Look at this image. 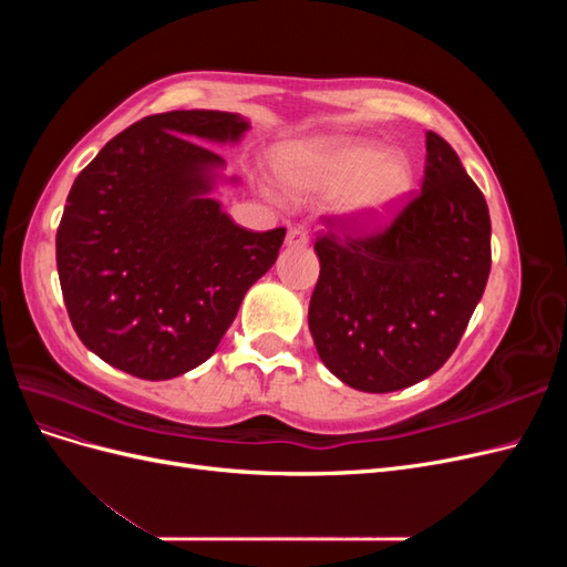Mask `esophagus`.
<instances>
[{
  "label": "esophagus",
  "mask_w": 567,
  "mask_h": 567,
  "mask_svg": "<svg viewBox=\"0 0 567 567\" xmlns=\"http://www.w3.org/2000/svg\"><path fill=\"white\" fill-rule=\"evenodd\" d=\"M310 244V236H307L305 227H290L286 234V246L288 248H305Z\"/></svg>",
  "instance_id": "34e87169"
}]
</instances>
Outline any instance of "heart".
Wrapping results in <instances>:
<instances>
[{
	"mask_svg": "<svg viewBox=\"0 0 567 567\" xmlns=\"http://www.w3.org/2000/svg\"><path fill=\"white\" fill-rule=\"evenodd\" d=\"M279 173L298 196L340 192L336 210L359 225L385 219L414 184V167L402 151L369 140L300 144L281 158Z\"/></svg>",
	"mask_w": 567,
	"mask_h": 567,
	"instance_id": "1",
	"label": "heart"
}]
</instances>
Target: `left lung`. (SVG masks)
Here are the masks:
<instances>
[{
  "label": "left lung",
  "mask_w": 567,
  "mask_h": 567,
  "mask_svg": "<svg viewBox=\"0 0 567 567\" xmlns=\"http://www.w3.org/2000/svg\"><path fill=\"white\" fill-rule=\"evenodd\" d=\"M421 194L385 231L315 244V348L336 379L394 392L435 373L485 293L492 250L485 196L440 134H425Z\"/></svg>",
  "instance_id": "obj_1"
}]
</instances>
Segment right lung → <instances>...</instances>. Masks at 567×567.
I'll return each mask as SVG.
<instances>
[{
    "label": "right lung",
    "mask_w": 567,
    "mask_h": 567,
    "mask_svg": "<svg viewBox=\"0 0 567 567\" xmlns=\"http://www.w3.org/2000/svg\"><path fill=\"white\" fill-rule=\"evenodd\" d=\"M248 130L227 111L148 115L73 182L59 281L78 338L106 364L146 381L196 369L277 262L286 229L248 231L213 198L238 179L203 144H238Z\"/></svg>",
    "instance_id": "right-lung-1"
}]
</instances>
